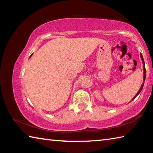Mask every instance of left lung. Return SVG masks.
Instances as JSON below:
<instances>
[{
	"instance_id": "obj_1",
	"label": "left lung",
	"mask_w": 153,
	"mask_h": 153,
	"mask_svg": "<svg viewBox=\"0 0 153 153\" xmlns=\"http://www.w3.org/2000/svg\"><path fill=\"white\" fill-rule=\"evenodd\" d=\"M140 57H141V59H142V62H143V68H144V80H145V78H146V69H145V64H144V59H143V57H142V54L140 53ZM143 86H144V83L143 84H142V86H141V88H140V90H139V91L137 92V94L135 95V97H134L133 98H132V100H133L134 98H135L137 96H138L139 94H140V92H141V90H142V88H143Z\"/></svg>"
}]
</instances>
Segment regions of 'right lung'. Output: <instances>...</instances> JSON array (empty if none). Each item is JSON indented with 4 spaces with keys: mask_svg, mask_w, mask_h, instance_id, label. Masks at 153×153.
<instances>
[{
    "mask_svg": "<svg viewBox=\"0 0 153 153\" xmlns=\"http://www.w3.org/2000/svg\"><path fill=\"white\" fill-rule=\"evenodd\" d=\"M31 56H32V55H31Z\"/></svg>",
    "mask_w": 153,
    "mask_h": 153,
    "instance_id": "1",
    "label": "right lung"
}]
</instances>
